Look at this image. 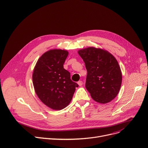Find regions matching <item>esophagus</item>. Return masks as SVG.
<instances>
[{"label":"esophagus","mask_w":148,"mask_h":148,"mask_svg":"<svg viewBox=\"0 0 148 148\" xmlns=\"http://www.w3.org/2000/svg\"><path fill=\"white\" fill-rule=\"evenodd\" d=\"M77 84L79 85V86H81V85H82V84H83V82L82 81H79L77 82Z\"/></svg>","instance_id":"obj_1"}]
</instances>
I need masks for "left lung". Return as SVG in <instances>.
Listing matches in <instances>:
<instances>
[{
  "label": "left lung",
  "instance_id": "1",
  "mask_svg": "<svg viewBox=\"0 0 148 148\" xmlns=\"http://www.w3.org/2000/svg\"><path fill=\"white\" fill-rule=\"evenodd\" d=\"M78 54L85 64V87L92 99L102 104L114 99L122 82V73L116 58L109 52L94 47L81 49Z\"/></svg>",
  "mask_w": 148,
  "mask_h": 148
}]
</instances>
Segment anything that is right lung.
<instances>
[{
    "label": "right lung",
    "instance_id": "add662e5",
    "mask_svg": "<svg viewBox=\"0 0 148 148\" xmlns=\"http://www.w3.org/2000/svg\"><path fill=\"white\" fill-rule=\"evenodd\" d=\"M67 51L53 49L38 60L33 73V84L39 99L54 110L65 108L72 100L78 84L63 67Z\"/></svg>",
    "mask_w": 148,
    "mask_h": 148
}]
</instances>
